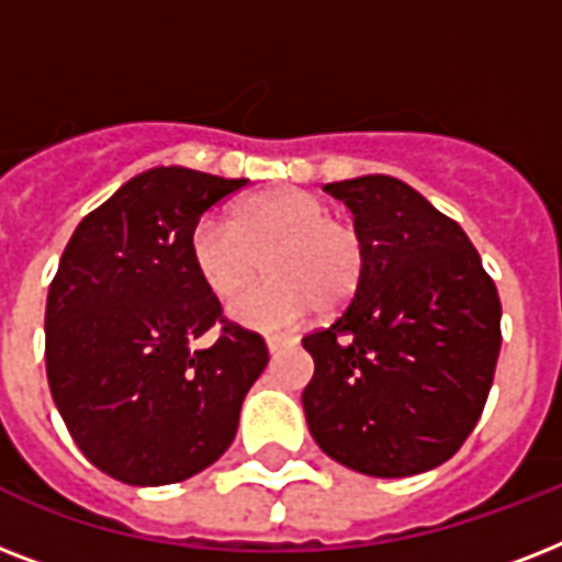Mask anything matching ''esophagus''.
Listing matches in <instances>:
<instances>
[{"instance_id":"1","label":"esophagus","mask_w":562,"mask_h":562,"mask_svg":"<svg viewBox=\"0 0 562 562\" xmlns=\"http://www.w3.org/2000/svg\"><path fill=\"white\" fill-rule=\"evenodd\" d=\"M285 347H294V338H289V335H271V338H268V350H271V356L273 352L285 350Z\"/></svg>"}]
</instances>
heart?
I'll list each match as a JSON object with an SVG mask.
<instances>
[{"mask_svg": "<svg viewBox=\"0 0 562 562\" xmlns=\"http://www.w3.org/2000/svg\"><path fill=\"white\" fill-rule=\"evenodd\" d=\"M329 203L303 189H271L238 201L229 224L203 218L189 256L210 294L233 300L265 271L271 280L233 306L238 324L277 333L303 324L312 308L344 306L364 273V238Z\"/></svg>", "mask_w": 562, "mask_h": 562, "instance_id": "heart-1", "label": "heart"}]
</instances>
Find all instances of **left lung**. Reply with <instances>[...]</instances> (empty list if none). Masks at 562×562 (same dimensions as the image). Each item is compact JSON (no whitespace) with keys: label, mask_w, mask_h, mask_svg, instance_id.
Returning a JSON list of instances; mask_svg holds the SVG:
<instances>
[{"label":"left lung","mask_w":562,"mask_h":562,"mask_svg":"<svg viewBox=\"0 0 562 562\" xmlns=\"http://www.w3.org/2000/svg\"><path fill=\"white\" fill-rule=\"evenodd\" d=\"M364 238V273L333 324L303 338L308 431L375 479L449 461L487 402L502 303L458 221L387 175L326 183Z\"/></svg>","instance_id":"left-lung-1"}]
</instances>
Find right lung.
I'll return each instance as SVG.
<instances>
[{"instance_id": "right-lung-1", "label": "right lung", "mask_w": 562, "mask_h": 562, "mask_svg": "<svg viewBox=\"0 0 562 562\" xmlns=\"http://www.w3.org/2000/svg\"><path fill=\"white\" fill-rule=\"evenodd\" d=\"M245 187L180 166L145 171L92 210L60 256L46 300L48 387L83 458L110 479L187 481L236 437L268 347L224 317L189 238ZM210 328L216 341L194 351Z\"/></svg>"}]
</instances>
